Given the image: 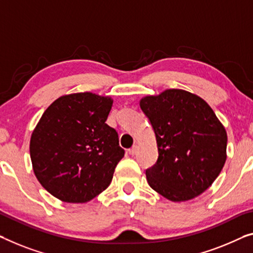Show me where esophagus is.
Segmentation results:
<instances>
[{
  "instance_id": "esophagus-1",
  "label": "esophagus",
  "mask_w": 253,
  "mask_h": 253,
  "mask_svg": "<svg viewBox=\"0 0 253 253\" xmlns=\"http://www.w3.org/2000/svg\"><path fill=\"white\" fill-rule=\"evenodd\" d=\"M137 150H138V148L136 145H134L133 148H130L129 150H128V153L130 154V156H134V154H136L137 153Z\"/></svg>"
}]
</instances>
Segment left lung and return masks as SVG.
<instances>
[{"instance_id": "left-lung-1", "label": "left lung", "mask_w": 253, "mask_h": 253, "mask_svg": "<svg viewBox=\"0 0 253 253\" xmlns=\"http://www.w3.org/2000/svg\"><path fill=\"white\" fill-rule=\"evenodd\" d=\"M156 134L158 160L146 169L154 191L174 202L203 193L226 161L227 134L201 97L183 89H166L139 102Z\"/></svg>"}]
</instances>
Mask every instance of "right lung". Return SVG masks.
I'll return each mask as SVG.
<instances>
[{
	"instance_id": "right-lung-1",
	"label": "right lung",
	"mask_w": 253,
	"mask_h": 253,
	"mask_svg": "<svg viewBox=\"0 0 253 253\" xmlns=\"http://www.w3.org/2000/svg\"><path fill=\"white\" fill-rule=\"evenodd\" d=\"M111 97L85 92L63 95L48 107L30 138L36 178L63 202L84 203L110 185L125 150L105 124Z\"/></svg>"
}]
</instances>
